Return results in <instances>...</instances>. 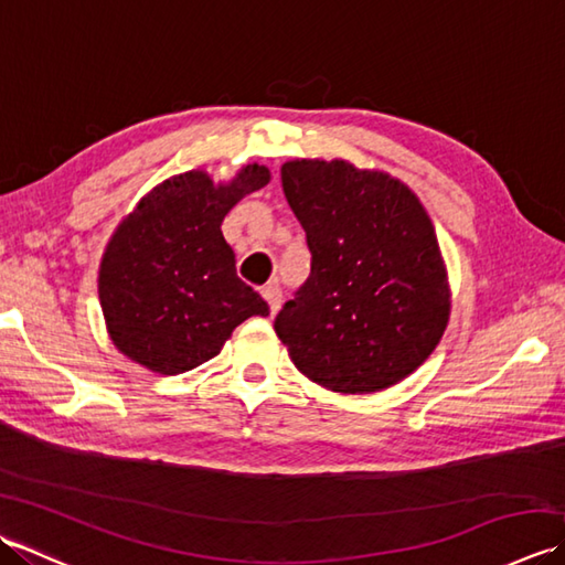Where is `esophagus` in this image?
I'll return each mask as SVG.
<instances>
[{"instance_id": "obj_1", "label": "esophagus", "mask_w": 565, "mask_h": 565, "mask_svg": "<svg viewBox=\"0 0 565 565\" xmlns=\"http://www.w3.org/2000/svg\"><path fill=\"white\" fill-rule=\"evenodd\" d=\"M262 296L267 298V303H269V310L271 313H276V310L281 308V286L276 284V281H271V284H267L262 289Z\"/></svg>"}]
</instances>
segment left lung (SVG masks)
<instances>
[{"label": "left lung", "instance_id": "left-lung-1", "mask_svg": "<svg viewBox=\"0 0 565 565\" xmlns=\"http://www.w3.org/2000/svg\"><path fill=\"white\" fill-rule=\"evenodd\" d=\"M281 186L306 231L310 276L274 320L296 369L338 393H374L435 352L447 269L423 203L401 179L344 160H294Z\"/></svg>", "mask_w": 565, "mask_h": 565}]
</instances>
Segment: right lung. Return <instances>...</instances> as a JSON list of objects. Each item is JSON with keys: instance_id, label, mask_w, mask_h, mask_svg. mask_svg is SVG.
Segmentation results:
<instances>
[{"instance_id": "1", "label": "right lung", "mask_w": 565, "mask_h": 565, "mask_svg": "<svg viewBox=\"0 0 565 565\" xmlns=\"http://www.w3.org/2000/svg\"><path fill=\"white\" fill-rule=\"evenodd\" d=\"M247 164L215 186L206 172L167 179L116 227L99 267V301L114 344L154 374L177 376L221 352L239 322L269 316L239 279L221 223L235 203L269 184Z\"/></svg>"}]
</instances>
